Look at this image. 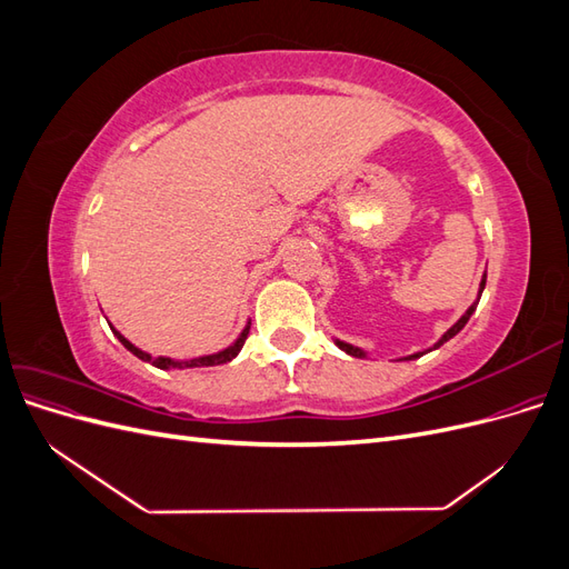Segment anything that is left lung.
<instances>
[{
	"label": "left lung",
	"instance_id": "1",
	"mask_svg": "<svg viewBox=\"0 0 569 569\" xmlns=\"http://www.w3.org/2000/svg\"><path fill=\"white\" fill-rule=\"evenodd\" d=\"M485 284H487V272H485V278H481V282H479V295H477V301L468 308V311H465L462 316H460V320L453 325V327H449V330H446L443 332V337L435 343V347L432 349H439L441 347V343H446V341H449V339H453L460 330H462V327L465 325H468V320H470V316L475 313V308H477V303H479V299H481V291H485ZM335 343H337V347L341 349V351H347L349 356H356V358H366L368 353L363 351V349H358V347H353V343H347V341H341V339H335ZM432 349H427V351H432ZM427 351H418V353H412V356H406V358H401V360H412V358H420V356H425Z\"/></svg>",
	"mask_w": 569,
	"mask_h": 569
}]
</instances>
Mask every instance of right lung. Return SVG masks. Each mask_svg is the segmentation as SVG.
Listing matches in <instances>:
<instances>
[{"mask_svg": "<svg viewBox=\"0 0 569 569\" xmlns=\"http://www.w3.org/2000/svg\"><path fill=\"white\" fill-rule=\"evenodd\" d=\"M109 327H111V322H109ZM249 327H251V322L244 327L242 330V335H239L237 339H234V343H230L228 349H222V351H218V353H211V356H199V358H192V360H176V358H166V356H159V358H153V356H149L147 351H142V349H137L134 343H130L123 335H120L116 327H111V332L118 337V341L123 343V347L130 351V353H134L137 358L140 360H144V363H151L153 368H161V370H170V368H178V370H184V368H209V366H222V363H230V360L242 351V347H244V341H247V337H249Z\"/></svg>", "mask_w": 569, "mask_h": 569, "instance_id": "1", "label": "right lung"}]
</instances>
